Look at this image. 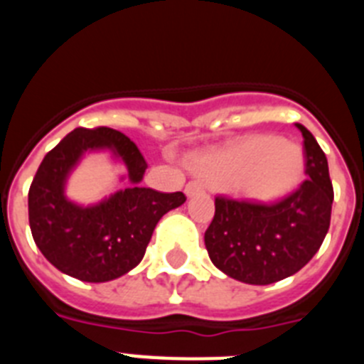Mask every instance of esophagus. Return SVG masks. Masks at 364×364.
<instances>
[{"label":"esophagus","mask_w":364,"mask_h":364,"mask_svg":"<svg viewBox=\"0 0 364 364\" xmlns=\"http://www.w3.org/2000/svg\"><path fill=\"white\" fill-rule=\"evenodd\" d=\"M202 189H204V186H202L200 182H195V180H191V182L186 186V195H188V197H193V195L200 193Z\"/></svg>","instance_id":"1"}]
</instances>
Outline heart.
I'll list each match as a JSON object with an SVG mask.
<instances>
[{
  "label": "heart",
  "mask_w": 364,
  "mask_h": 364,
  "mask_svg": "<svg viewBox=\"0 0 364 364\" xmlns=\"http://www.w3.org/2000/svg\"><path fill=\"white\" fill-rule=\"evenodd\" d=\"M301 171V149L273 136L246 138L198 164L204 178L257 200L282 197L297 184Z\"/></svg>",
  "instance_id": "obj_1"
}]
</instances>
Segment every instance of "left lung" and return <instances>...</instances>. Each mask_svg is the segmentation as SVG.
<instances>
[{
  "label": "left lung",
  "mask_w": 364,
  "mask_h": 364,
  "mask_svg": "<svg viewBox=\"0 0 364 364\" xmlns=\"http://www.w3.org/2000/svg\"><path fill=\"white\" fill-rule=\"evenodd\" d=\"M306 180L275 204L215 198V217L204 233L210 259L228 277L272 284L297 273L323 244L332 217L333 188L326 154L297 124Z\"/></svg>",
  "instance_id": "8db88e82"
}]
</instances>
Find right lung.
Returning <instances> with one entry per match:
<instances>
[{"label":"right lung","mask_w":364,"mask_h":364,"mask_svg":"<svg viewBox=\"0 0 364 364\" xmlns=\"http://www.w3.org/2000/svg\"><path fill=\"white\" fill-rule=\"evenodd\" d=\"M100 149L124 160L132 188L95 206L74 205L66 176L83 152ZM146 167L134 142L111 127L74 129L45 154L28 189V224L45 259L83 282L112 281L140 264L160 218L186 202L182 191L140 188Z\"/></svg>","instance_id":"obj_1"}]
</instances>
